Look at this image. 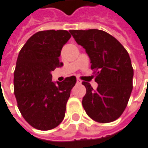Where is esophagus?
<instances>
[{
    "mask_svg": "<svg viewBox=\"0 0 148 148\" xmlns=\"http://www.w3.org/2000/svg\"><path fill=\"white\" fill-rule=\"evenodd\" d=\"M76 83L80 85V84H81V80H79V79H77V80H76Z\"/></svg>",
    "mask_w": 148,
    "mask_h": 148,
    "instance_id": "1",
    "label": "esophagus"
}]
</instances>
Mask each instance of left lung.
Returning <instances> with one entry per match:
<instances>
[{
	"instance_id": "left-lung-1",
	"label": "left lung",
	"mask_w": 148,
	"mask_h": 148,
	"mask_svg": "<svg viewBox=\"0 0 148 148\" xmlns=\"http://www.w3.org/2000/svg\"><path fill=\"white\" fill-rule=\"evenodd\" d=\"M78 45L86 49L98 88L83 81L86 94L82 105L87 115L99 123L120 117L133 90L134 69L127 50L112 35L102 30H70Z\"/></svg>"
}]
</instances>
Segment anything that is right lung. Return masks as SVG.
Masks as SVG:
<instances>
[{"label":"right lung","mask_w":148,"mask_h":148,"mask_svg":"<svg viewBox=\"0 0 148 148\" xmlns=\"http://www.w3.org/2000/svg\"><path fill=\"white\" fill-rule=\"evenodd\" d=\"M71 38L66 30L40 31L21 49L14 73V93L23 117L40 130L57 127L65 116L75 76L54 84L51 71L61 67L62 46Z\"/></svg>","instance_id":"obj_1"}]
</instances>
